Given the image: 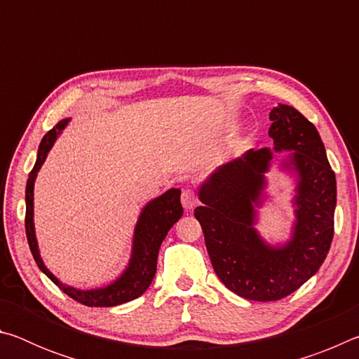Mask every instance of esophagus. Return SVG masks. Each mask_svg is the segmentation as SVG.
<instances>
[{
	"instance_id": "obj_1",
	"label": "esophagus",
	"mask_w": 359,
	"mask_h": 359,
	"mask_svg": "<svg viewBox=\"0 0 359 359\" xmlns=\"http://www.w3.org/2000/svg\"><path fill=\"white\" fill-rule=\"evenodd\" d=\"M180 201H182V205H184L187 210H190L198 204V196H196V193L191 190V188H185V190H182Z\"/></svg>"
}]
</instances>
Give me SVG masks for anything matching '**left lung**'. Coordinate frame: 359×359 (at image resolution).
Masks as SVG:
<instances>
[{
    "instance_id": "left-lung-1",
    "label": "left lung",
    "mask_w": 359,
    "mask_h": 359,
    "mask_svg": "<svg viewBox=\"0 0 359 359\" xmlns=\"http://www.w3.org/2000/svg\"><path fill=\"white\" fill-rule=\"evenodd\" d=\"M276 151L293 150L287 168L299 175L296 226L282 248H272L253 229L272 150H248L212 174L199 190L194 217L204 233L215 274L224 287L250 301H278L306 283L323 264L334 236L336 175L312 121L294 107L269 114Z\"/></svg>"
}]
</instances>
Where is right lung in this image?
Returning a JSON list of instances; mask_svg holds the SVG:
<instances>
[{"instance_id":"obj_1","label":"right lung","mask_w":359,"mask_h":359,"mask_svg":"<svg viewBox=\"0 0 359 359\" xmlns=\"http://www.w3.org/2000/svg\"><path fill=\"white\" fill-rule=\"evenodd\" d=\"M68 123V118L53 126L47 135L42 137L38 149V160L34 163V168L28 175L27 190H25V201H27V212H25V229L29 250L33 253V258L38 264L39 269L57 285V287L68 294L72 299L83 304L88 307H112L118 304L128 302L141 296L145 290L149 288L156 272V259L158 250H160L161 242L165 241L168 231L172 228V224L179 220L184 214L180 204V190L172 188V190L161 194L160 198L150 201L145 205L135 231V244H133V255L130 259V266L126 267L118 280L107 285L106 288L100 290H76L68 285H63L58 278L52 274L42 263L38 250V242L34 236V224H33V187L34 179L38 174L39 168L44 163L48 150L55 142L57 136Z\"/></svg>"}]
</instances>
